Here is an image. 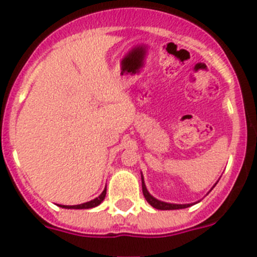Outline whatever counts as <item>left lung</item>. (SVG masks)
I'll use <instances>...</instances> for the list:
<instances>
[{
	"mask_svg": "<svg viewBox=\"0 0 257 257\" xmlns=\"http://www.w3.org/2000/svg\"><path fill=\"white\" fill-rule=\"evenodd\" d=\"M216 184H215V185H216ZM215 185H213V187H215ZM142 187H143V194H144V197H145V199H147V202H148V203L152 206V207L157 208V210H180V208H187V207H190V206H193V205H196V203H187V205H178V203H167V202H163V201H160V199L154 198V197L152 196L151 193L148 192L147 187H145L144 178H143V175H142Z\"/></svg>",
	"mask_w": 257,
	"mask_h": 257,
	"instance_id": "left-lung-1",
	"label": "left lung"
}]
</instances>
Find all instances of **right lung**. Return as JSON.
Listing matches in <instances>:
<instances>
[{
    "label": "right lung",
    "instance_id": "right-lung-1",
    "mask_svg": "<svg viewBox=\"0 0 257 257\" xmlns=\"http://www.w3.org/2000/svg\"><path fill=\"white\" fill-rule=\"evenodd\" d=\"M105 194H106V187H105V189L103 190V193H101L100 196L96 197V198L92 199V201L86 202V203H81V205H76V206L60 205V207H63V208H73V210H87V208L96 207V206H99L101 203V202L104 201V198H105Z\"/></svg>",
    "mask_w": 257,
    "mask_h": 257
}]
</instances>
